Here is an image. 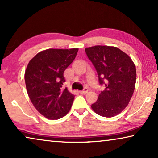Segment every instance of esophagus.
I'll list each match as a JSON object with an SVG mask.
<instances>
[{
    "label": "esophagus",
    "mask_w": 158,
    "mask_h": 158,
    "mask_svg": "<svg viewBox=\"0 0 158 158\" xmlns=\"http://www.w3.org/2000/svg\"><path fill=\"white\" fill-rule=\"evenodd\" d=\"M88 92V90L87 89V88H85L83 90H81V91H80V93H81V94H87V93Z\"/></svg>",
    "instance_id": "1"
}]
</instances>
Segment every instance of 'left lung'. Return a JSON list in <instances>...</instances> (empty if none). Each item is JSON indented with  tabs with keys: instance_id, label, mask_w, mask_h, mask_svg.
Listing matches in <instances>:
<instances>
[{
	"instance_id": "1",
	"label": "left lung",
	"mask_w": 158,
	"mask_h": 158,
	"mask_svg": "<svg viewBox=\"0 0 158 158\" xmlns=\"http://www.w3.org/2000/svg\"><path fill=\"white\" fill-rule=\"evenodd\" d=\"M85 50L97 71L99 83L106 86L91 109L104 117L118 115L129 104L135 90V63L127 54L116 47L96 45Z\"/></svg>"
}]
</instances>
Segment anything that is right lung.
<instances>
[{
  "label": "right lung",
  "mask_w": 158,
  "mask_h": 158,
  "mask_svg": "<svg viewBox=\"0 0 158 158\" xmlns=\"http://www.w3.org/2000/svg\"><path fill=\"white\" fill-rule=\"evenodd\" d=\"M78 48L47 49L36 54L25 70L28 96L35 109L48 119L61 118L68 113L75 96L63 89V73L76 57Z\"/></svg>",
  "instance_id": "right-lung-1"
}]
</instances>
